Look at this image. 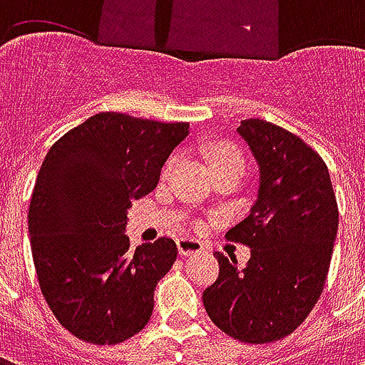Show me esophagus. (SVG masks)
<instances>
[{
	"instance_id": "1",
	"label": "esophagus",
	"mask_w": 365,
	"mask_h": 365,
	"mask_svg": "<svg viewBox=\"0 0 365 365\" xmlns=\"http://www.w3.org/2000/svg\"><path fill=\"white\" fill-rule=\"evenodd\" d=\"M178 250L182 256H195V254L203 252V246L199 245L197 240H191V238H180L178 240Z\"/></svg>"
}]
</instances>
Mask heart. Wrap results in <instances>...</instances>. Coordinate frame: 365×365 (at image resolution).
<instances>
[{"label":"heart","instance_id":"1","mask_svg":"<svg viewBox=\"0 0 365 365\" xmlns=\"http://www.w3.org/2000/svg\"><path fill=\"white\" fill-rule=\"evenodd\" d=\"M175 158H172L168 162L166 170H164V174H170V170L174 168ZM219 166H242L245 168V158H242V154L238 150H235L232 146H219L213 154V168Z\"/></svg>","mask_w":365,"mask_h":365}]
</instances>
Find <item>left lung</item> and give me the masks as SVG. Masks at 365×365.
<instances>
[{
  "instance_id": "obj_1",
  "label": "left lung",
  "mask_w": 365,
  "mask_h": 365,
  "mask_svg": "<svg viewBox=\"0 0 365 365\" xmlns=\"http://www.w3.org/2000/svg\"><path fill=\"white\" fill-rule=\"evenodd\" d=\"M260 168L258 199L227 232L250 248L238 268L217 252L219 277L203 291L211 321L246 344L277 342L305 321L329 274L338 205L327 164L289 130L262 119L237 128Z\"/></svg>"
}]
</instances>
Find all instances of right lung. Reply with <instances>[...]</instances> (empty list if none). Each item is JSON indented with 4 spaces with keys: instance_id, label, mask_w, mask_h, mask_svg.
<instances>
[{
    "instance_id": "obj_1",
    "label": "right lung",
    "mask_w": 365,
    "mask_h": 365,
    "mask_svg": "<svg viewBox=\"0 0 365 365\" xmlns=\"http://www.w3.org/2000/svg\"><path fill=\"white\" fill-rule=\"evenodd\" d=\"M187 123L97 113L52 144L36 175L29 235L54 317L90 344H119L146 327L156 283L178 258L172 238L136 246L127 211L148 195Z\"/></svg>"
}]
</instances>
